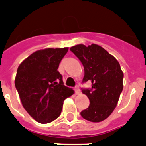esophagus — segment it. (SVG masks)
Wrapping results in <instances>:
<instances>
[{
	"mask_svg": "<svg viewBox=\"0 0 146 146\" xmlns=\"http://www.w3.org/2000/svg\"><path fill=\"white\" fill-rule=\"evenodd\" d=\"M75 93L76 95H80V89L78 86H76L75 87Z\"/></svg>",
	"mask_w": 146,
	"mask_h": 146,
	"instance_id": "1",
	"label": "esophagus"
}]
</instances>
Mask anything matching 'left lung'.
<instances>
[{"instance_id":"1","label":"left lung","mask_w":146,"mask_h":146,"mask_svg":"<svg viewBox=\"0 0 146 146\" xmlns=\"http://www.w3.org/2000/svg\"><path fill=\"white\" fill-rule=\"evenodd\" d=\"M70 50L83 63V82L92 83V89L82 90L90 104L81 115L90 122H102L115 110L123 89V72L119 63L105 49L94 43L88 46L78 44Z\"/></svg>"}]
</instances>
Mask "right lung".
<instances>
[{"label": "right lung", "mask_w": 146, "mask_h": 146, "mask_svg": "<svg viewBox=\"0 0 146 146\" xmlns=\"http://www.w3.org/2000/svg\"><path fill=\"white\" fill-rule=\"evenodd\" d=\"M67 51L68 47L36 50L17 68L14 83L21 103L29 115L42 124L57 119L63 101L74 93L63 85L57 70Z\"/></svg>", "instance_id": "right-lung-1"}]
</instances>
